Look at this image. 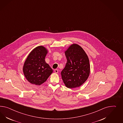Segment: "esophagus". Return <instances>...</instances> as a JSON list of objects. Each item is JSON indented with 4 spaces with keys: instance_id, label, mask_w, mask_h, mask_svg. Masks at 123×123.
<instances>
[{
    "instance_id": "obj_1",
    "label": "esophagus",
    "mask_w": 123,
    "mask_h": 123,
    "mask_svg": "<svg viewBox=\"0 0 123 123\" xmlns=\"http://www.w3.org/2000/svg\"><path fill=\"white\" fill-rule=\"evenodd\" d=\"M54 71H55V73H56V74H58V69H55Z\"/></svg>"
}]
</instances>
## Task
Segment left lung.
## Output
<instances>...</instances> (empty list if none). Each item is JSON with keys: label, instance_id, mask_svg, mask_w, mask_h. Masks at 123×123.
Returning <instances> with one entry per match:
<instances>
[{"label": "left lung", "instance_id": "obj_1", "mask_svg": "<svg viewBox=\"0 0 123 123\" xmlns=\"http://www.w3.org/2000/svg\"><path fill=\"white\" fill-rule=\"evenodd\" d=\"M67 61L61 73L65 86L68 88L79 87L87 79L90 72L89 60L79 45H71L65 51Z\"/></svg>", "mask_w": 123, "mask_h": 123}]
</instances>
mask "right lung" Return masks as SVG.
Here are the masks:
<instances>
[{
    "instance_id": "1",
    "label": "right lung",
    "mask_w": 123,
    "mask_h": 123,
    "mask_svg": "<svg viewBox=\"0 0 123 123\" xmlns=\"http://www.w3.org/2000/svg\"><path fill=\"white\" fill-rule=\"evenodd\" d=\"M48 52L45 47L40 45L34 49L27 57L22 69L26 80L31 83L41 85L53 73L45 60Z\"/></svg>"
}]
</instances>
